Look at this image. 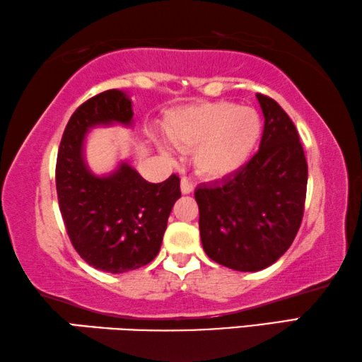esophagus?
<instances>
[{"label":"esophagus","mask_w":362,"mask_h":362,"mask_svg":"<svg viewBox=\"0 0 362 362\" xmlns=\"http://www.w3.org/2000/svg\"><path fill=\"white\" fill-rule=\"evenodd\" d=\"M180 190L183 194L192 193L194 190V183L190 179H187V177H183V179L180 180Z\"/></svg>","instance_id":"1"}]
</instances>
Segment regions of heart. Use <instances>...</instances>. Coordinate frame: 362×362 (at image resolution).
Returning a JSON list of instances; mask_svg holds the SVG:
<instances>
[{"label": "heart", "instance_id": "heart-1", "mask_svg": "<svg viewBox=\"0 0 362 362\" xmlns=\"http://www.w3.org/2000/svg\"><path fill=\"white\" fill-rule=\"evenodd\" d=\"M165 136L180 150L192 151L198 175L223 180L248 163L262 134V120L253 107L232 101L202 103L177 109L165 122ZM168 154V148L159 145Z\"/></svg>", "mask_w": 362, "mask_h": 362}]
</instances>
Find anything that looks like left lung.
<instances>
[{
	"instance_id": "1",
	"label": "left lung",
	"mask_w": 362,
	"mask_h": 362,
	"mask_svg": "<svg viewBox=\"0 0 362 362\" xmlns=\"http://www.w3.org/2000/svg\"><path fill=\"white\" fill-rule=\"evenodd\" d=\"M256 96L264 114L259 151L233 175L194 190L206 255L242 272L266 269L290 248L301 226L308 185L295 124L277 101Z\"/></svg>"
}]
</instances>
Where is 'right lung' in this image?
I'll return each instance as SVG.
<instances>
[{
  "label": "right lung",
  "instance_id": "obj_1",
  "mask_svg": "<svg viewBox=\"0 0 362 362\" xmlns=\"http://www.w3.org/2000/svg\"><path fill=\"white\" fill-rule=\"evenodd\" d=\"M132 101L124 91L106 90L80 105L66 125L56 160V190L67 235L85 262L122 274L151 262L159 253L180 179L150 183L130 164L95 175L83 156L88 130L98 125H132Z\"/></svg>",
  "mask_w": 362,
  "mask_h": 362
}]
</instances>
